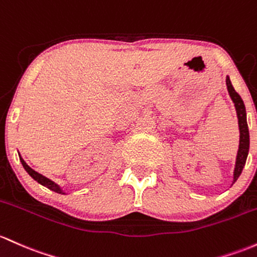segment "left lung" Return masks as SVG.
Instances as JSON below:
<instances>
[{
	"label": "left lung",
	"mask_w": 257,
	"mask_h": 257,
	"mask_svg": "<svg viewBox=\"0 0 257 257\" xmlns=\"http://www.w3.org/2000/svg\"><path fill=\"white\" fill-rule=\"evenodd\" d=\"M225 84H227V90L228 94H229L230 98H232L234 107H235L236 111V117H238V125H239V148H238V154H236L235 159V166H234V172H233V183L236 182V179L239 178V176L243 172V168L246 162L247 154H249V146H250V135H249V128H247V122H246V109H245V105L241 100V97L239 96L238 92L234 90L232 85V81H230L229 77L227 75L225 78Z\"/></svg>",
	"instance_id": "obj_1"
}]
</instances>
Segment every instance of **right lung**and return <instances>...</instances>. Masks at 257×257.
<instances>
[{"instance_id":"add662e5","label":"right lung","mask_w":257,"mask_h":257,"mask_svg":"<svg viewBox=\"0 0 257 257\" xmlns=\"http://www.w3.org/2000/svg\"><path fill=\"white\" fill-rule=\"evenodd\" d=\"M19 160H21L22 165H23L24 170L28 172V174H29V176L32 177V178H33L34 180H36V182H38L39 184H41V185H44V187L49 188L50 190L55 191V193L62 194V195H67V193H66V191H64L63 189H62V188L60 187V185H58V184H56L55 182H52V180H51V179L46 178V177H45V176H42V174L38 173V172H36V171H34L32 167H29V166L27 165V162H25V161H24L23 159H22V156H21V155H19Z\"/></svg>"}]
</instances>
